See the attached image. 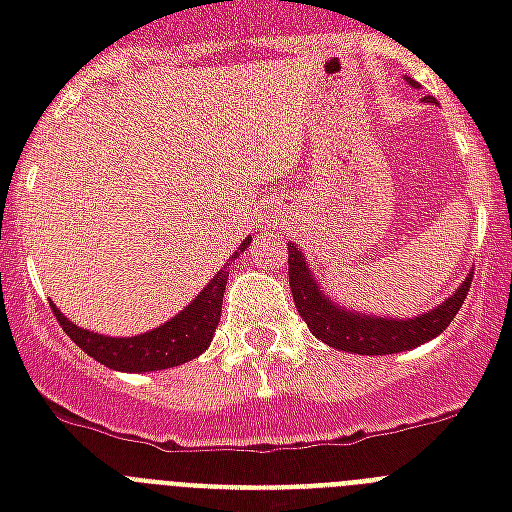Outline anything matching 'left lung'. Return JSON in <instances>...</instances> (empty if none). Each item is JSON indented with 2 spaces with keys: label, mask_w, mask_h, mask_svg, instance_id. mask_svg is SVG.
Returning a JSON list of instances; mask_svg holds the SVG:
<instances>
[{
  "label": "left lung",
  "mask_w": 512,
  "mask_h": 512,
  "mask_svg": "<svg viewBox=\"0 0 512 512\" xmlns=\"http://www.w3.org/2000/svg\"><path fill=\"white\" fill-rule=\"evenodd\" d=\"M409 84H414L412 79H409ZM425 100L433 103V98ZM287 247L289 287H292L297 313L303 316L308 329L321 342H327L337 350H345V353H358V356L401 353V350H412L422 342L441 335L462 308V300L468 297L470 279H473V273H468V279L462 281L457 292H452L433 311L412 316V319H390V316L382 319V316L350 311L345 305L335 303L329 295H324V289L311 273V268L305 263V255L297 249V244H287Z\"/></svg>",
  "instance_id": "8db88e82"
}]
</instances>
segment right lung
<instances>
[{
    "mask_svg": "<svg viewBox=\"0 0 512 512\" xmlns=\"http://www.w3.org/2000/svg\"><path fill=\"white\" fill-rule=\"evenodd\" d=\"M249 241H252V236L241 241L233 257L241 255L249 247ZM225 284H228V265H223L212 276L207 287L201 289L199 295L193 297L175 319L135 337H108L76 327L74 321H68L55 308V303H52V313H55L63 332L87 356L106 364L108 369H116V372H156V369H170V366L185 364V361L201 356L209 348L217 321H220V311H223Z\"/></svg>",
    "mask_w": 512,
    "mask_h": 512,
    "instance_id": "add662e5",
    "label": "right lung"
}]
</instances>
